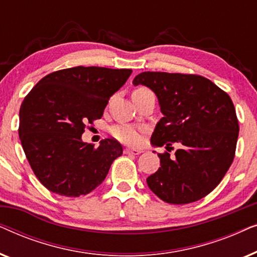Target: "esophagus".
Listing matches in <instances>:
<instances>
[{
    "instance_id": "34e87169",
    "label": "esophagus",
    "mask_w": 257,
    "mask_h": 257,
    "mask_svg": "<svg viewBox=\"0 0 257 257\" xmlns=\"http://www.w3.org/2000/svg\"><path fill=\"white\" fill-rule=\"evenodd\" d=\"M124 152L126 154H135V156H137V154H140L143 152L142 150H138V149H125Z\"/></svg>"
}]
</instances>
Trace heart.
I'll return each instance as SVG.
<instances>
[{
  "label": "heart",
  "instance_id": "b5f03b06",
  "mask_svg": "<svg viewBox=\"0 0 257 257\" xmlns=\"http://www.w3.org/2000/svg\"><path fill=\"white\" fill-rule=\"evenodd\" d=\"M146 91H150V90L140 87V89H137L136 91H133L132 94L143 93V92H146ZM111 133L115 139L120 140L122 143L131 144V145H137V144H139L140 140H142V136H140L139 130L131 125L114 126V127L111 130Z\"/></svg>",
  "mask_w": 257,
  "mask_h": 257
}]
</instances>
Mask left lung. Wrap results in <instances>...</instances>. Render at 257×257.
<instances>
[{
  "label": "left lung",
  "mask_w": 257,
  "mask_h": 257,
  "mask_svg": "<svg viewBox=\"0 0 257 257\" xmlns=\"http://www.w3.org/2000/svg\"><path fill=\"white\" fill-rule=\"evenodd\" d=\"M133 84L150 87L164 114L151 137L152 145L168 152L173 143L179 146L174 157L158 154L159 170L146 179L150 189L173 205L205 198L235 157L238 121L230 97L199 75L146 71Z\"/></svg>",
  "instance_id": "left-lung-1"
}]
</instances>
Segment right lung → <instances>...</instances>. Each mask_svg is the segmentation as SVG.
Listing matches in <instances>:
<instances>
[{
	"mask_svg": "<svg viewBox=\"0 0 257 257\" xmlns=\"http://www.w3.org/2000/svg\"><path fill=\"white\" fill-rule=\"evenodd\" d=\"M130 69L75 66L43 77L20 108L19 135L41 184L56 194L86 195L122 154L115 139L82 142L85 124L100 119L108 99L131 76Z\"/></svg>",
	"mask_w": 257,
	"mask_h": 257,
	"instance_id": "add662e5",
	"label": "right lung"
}]
</instances>
